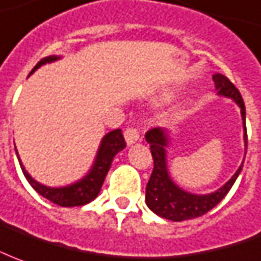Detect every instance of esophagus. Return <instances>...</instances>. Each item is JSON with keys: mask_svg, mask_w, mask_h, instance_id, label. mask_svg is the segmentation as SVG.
Listing matches in <instances>:
<instances>
[{"mask_svg": "<svg viewBox=\"0 0 261 261\" xmlns=\"http://www.w3.org/2000/svg\"><path fill=\"white\" fill-rule=\"evenodd\" d=\"M124 138H125V143L127 145H133L134 143H137L138 138H140V134L136 128H127L124 131Z\"/></svg>", "mask_w": 261, "mask_h": 261, "instance_id": "esophagus-1", "label": "esophagus"}]
</instances>
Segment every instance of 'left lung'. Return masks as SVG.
Instances as JSON below:
<instances>
[{"label":"left lung","mask_w":261,"mask_h":261,"mask_svg":"<svg viewBox=\"0 0 261 261\" xmlns=\"http://www.w3.org/2000/svg\"><path fill=\"white\" fill-rule=\"evenodd\" d=\"M216 84V94L220 97H226L233 100L240 108L243 120V140H244V155L247 150V131H246V107L239 90L236 88L230 80L221 74L213 75ZM145 140L151 147V155L154 160V168L151 177L147 182L145 189V203L148 208L157 216L171 221H182V220L196 219L210 212L226 197L230 189L237 180L243 168L242 164L231 175V178L226 181L220 189L207 193V194H196L184 190L171 178L168 171L167 148L171 143L170 131L166 128H153L145 134Z\"/></svg>","instance_id":"obj_1"}]
</instances>
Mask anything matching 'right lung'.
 Wrapping results in <instances>:
<instances>
[{
	"mask_svg": "<svg viewBox=\"0 0 261 261\" xmlns=\"http://www.w3.org/2000/svg\"><path fill=\"white\" fill-rule=\"evenodd\" d=\"M58 60H61L60 56H49L42 58L41 61L34 67L33 71L30 72V75L34 71L38 70L41 65L56 63ZM124 148H125V141H124L123 133L120 128L107 133L104 137L101 138L95 159L93 161V166L87 171V174L83 175L77 181L67 184V186H61V187H49V186L37 181L25 170L22 161L19 159L17 148H15V153H17V159L19 161L22 173L25 175L27 181L31 184V187L40 196L49 200L54 204L61 205V207H75V205L88 204L90 201H93L94 198L100 194L104 178H106L108 170L111 167V163H113L117 154L123 151Z\"/></svg>",
	"mask_w": 261,
	"mask_h": 261,
	"instance_id": "obj_1",
	"label": "right lung"
}]
</instances>
